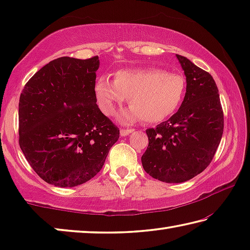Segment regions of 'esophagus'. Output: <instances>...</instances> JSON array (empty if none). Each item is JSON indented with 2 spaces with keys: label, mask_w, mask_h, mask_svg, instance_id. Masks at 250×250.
<instances>
[{
  "label": "esophagus",
  "mask_w": 250,
  "mask_h": 250,
  "mask_svg": "<svg viewBox=\"0 0 250 250\" xmlns=\"http://www.w3.org/2000/svg\"><path fill=\"white\" fill-rule=\"evenodd\" d=\"M134 131V129H121L120 130V134L122 135V137H126V135L131 134Z\"/></svg>",
  "instance_id": "1"
}]
</instances>
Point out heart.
Instances as JSON below:
<instances>
[{"label": "heart", "mask_w": 250, "mask_h": 250, "mask_svg": "<svg viewBox=\"0 0 250 250\" xmlns=\"http://www.w3.org/2000/svg\"><path fill=\"white\" fill-rule=\"evenodd\" d=\"M185 91L183 76L160 68L119 70L115 80L100 77L95 86L97 101L105 115H113L116 108L130 98L131 107L120 115L124 124L139 119L146 124L164 121L180 108Z\"/></svg>", "instance_id": "heart-1"}]
</instances>
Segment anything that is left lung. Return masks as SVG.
I'll return each instance as SVG.
<instances>
[{
	"mask_svg": "<svg viewBox=\"0 0 250 250\" xmlns=\"http://www.w3.org/2000/svg\"><path fill=\"white\" fill-rule=\"evenodd\" d=\"M176 58L186 77L184 100L170 119L146 129L149 146L141 158L147 174L166 183H182L204 171L224 130L215 80L186 57Z\"/></svg>",
	"mask_w": 250,
	"mask_h": 250,
	"instance_id": "1",
	"label": "left lung"
}]
</instances>
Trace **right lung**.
<instances>
[{"label":"right lung","instance_id":"obj_1","mask_svg":"<svg viewBox=\"0 0 250 250\" xmlns=\"http://www.w3.org/2000/svg\"><path fill=\"white\" fill-rule=\"evenodd\" d=\"M98 68V56L54 59L21 94L20 146L33 170L49 184L86 183L103 168L119 139V129L96 104Z\"/></svg>","mask_w":250,"mask_h":250}]
</instances>
